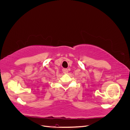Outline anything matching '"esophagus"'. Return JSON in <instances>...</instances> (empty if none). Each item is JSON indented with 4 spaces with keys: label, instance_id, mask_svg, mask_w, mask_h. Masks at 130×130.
Wrapping results in <instances>:
<instances>
[{
    "label": "esophagus",
    "instance_id": "obj_1",
    "mask_svg": "<svg viewBox=\"0 0 130 130\" xmlns=\"http://www.w3.org/2000/svg\"><path fill=\"white\" fill-rule=\"evenodd\" d=\"M62 71H63V73L66 74V73H68V69H67V68H63V69H62Z\"/></svg>",
    "mask_w": 130,
    "mask_h": 130
}]
</instances>
